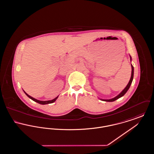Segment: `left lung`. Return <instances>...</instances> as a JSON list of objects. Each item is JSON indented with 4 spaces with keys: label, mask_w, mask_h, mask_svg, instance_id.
Returning a JSON list of instances; mask_svg holds the SVG:
<instances>
[{
    "label": "left lung",
    "mask_w": 154,
    "mask_h": 154,
    "mask_svg": "<svg viewBox=\"0 0 154 154\" xmlns=\"http://www.w3.org/2000/svg\"><path fill=\"white\" fill-rule=\"evenodd\" d=\"M130 58H131V60H132V58H131V56H130ZM131 66H132V74H131V79H130V81H129V83L128 84V85H127L126 87L118 95L116 96L115 97H114V98H112V99H100L101 100L106 101V102H114V101L118 99H119V98H120V97H121L122 96H123L126 93V92L128 91V89L130 88L131 85V84H132V81H133V79L134 67H133V66L132 64H131Z\"/></svg>",
    "instance_id": "1"
}]
</instances>
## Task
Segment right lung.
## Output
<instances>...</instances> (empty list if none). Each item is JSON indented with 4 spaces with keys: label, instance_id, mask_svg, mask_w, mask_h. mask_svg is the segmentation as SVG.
<instances>
[{
    "label": "right lung",
    "instance_id": "obj_1",
    "mask_svg": "<svg viewBox=\"0 0 154 154\" xmlns=\"http://www.w3.org/2000/svg\"><path fill=\"white\" fill-rule=\"evenodd\" d=\"M23 92H25V94L26 95V96H28V97H29L30 99H31L32 100H33V101H35V102L38 103H39V104H50V103H52L54 102L57 99H58V96H57V97H56L55 99H52V100H47V101H41V100H37L36 99H35V98H33V97H32V96H30L28 94H27L24 91H23Z\"/></svg>",
    "mask_w": 154,
    "mask_h": 154
}]
</instances>
